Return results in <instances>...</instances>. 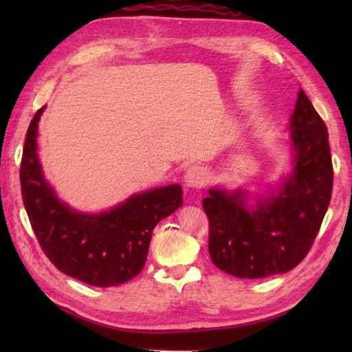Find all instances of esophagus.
Returning <instances> with one entry per match:
<instances>
[{
  "mask_svg": "<svg viewBox=\"0 0 352 352\" xmlns=\"http://www.w3.org/2000/svg\"><path fill=\"white\" fill-rule=\"evenodd\" d=\"M207 177H208V174H207L206 168L198 166V164H193V166H190L188 170H186L184 180L189 188L199 189L207 183Z\"/></svg>",
  "mask_w": 352,
  "mask_h": 352,
  "instance_id": "obj_1",
  "label": "esophagus"
}]
</instances>
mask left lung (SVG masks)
Instances as JSON below:
<instances>
[{
	"instance_id": "obj_1",
	"label": "left lung",
	"mask_w": 352,
	"mask_h": 352,
	"mask_svg": "<svg viewBox=\"0 0 352 352\" xmlns=\"http://www.w3.org/2000/svg\"><path fill=\"white\" fill-rule=\"evenodd\" d=\"M294 172L278 197L248 210L241 192L212 189L203 199L208 252L221 271L237 278H266L298 266L319 233L333 192L327 125L300 91L290 118Z\"/></svg>"
}]
</instances>
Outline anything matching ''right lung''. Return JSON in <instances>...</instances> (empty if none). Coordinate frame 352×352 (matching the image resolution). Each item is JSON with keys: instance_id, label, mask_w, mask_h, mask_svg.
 I'll use <instances>...</instances> for the list:
<instances>
[{"instance_id": "obj_1", "label": "right lung", "mask_w": 352, "mask_h": 352, "mask_svg": "<svg viewBox=\"0 0 352 352\" xmlns=\"http://www.w3.org/2000/svg\"><path fill=\"white\" fill-rule=\"evenodd\" d=\"M36 111L27 130L19 180L30 223L58 271L91 286H119L145 266L154 227L183 204L180 184L134 195L101 214L72 212L45 183L37 159Z\"/></svg>"}]
</instances>
